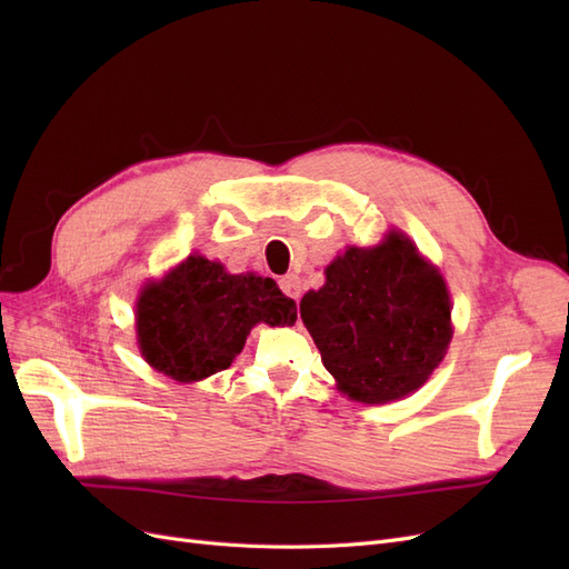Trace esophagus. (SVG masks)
I'll list each match as a JSON object with an SVG mask.
<instances>
[{
    "label": "esophagus",
    "instance_id": "1",
    "mask_svg": "<svg viewBox=\"0 0 569 569\" xmlns=\"http://www.w3.org/2000/svg\"><path fill=\"white\" fill-rule=\"evenodd\" d=\"M280 289L284 291V295L289 299H299L301 297V280L297 278V274H284V278L280 280Z\"/></svg>",
    "mask_w": 569,
    "mask_h": 569
}]
</instances>
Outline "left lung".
Returning a JSON list of instances; mask_svg holds the SVG:
<instances>
[{
	"label": "left lung",
	"instance_id": "obj_1",
	"mask_svg": "<svg viewBox=\"0 0 569 569\" xmlns=\"http://www.w3.org/2000/svg\"><path fill=\"white\" fill-rule=\"evenodd\" d=\"M299 308L327 372L363 403L420 389L451 341L449 289L399 232L339 256Z\"/></svg>",
	"mask_w": 569,
	"mask_h": 569
}]
</instances>
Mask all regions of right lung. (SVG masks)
<instances>
[{"mask_svg": "<svg viewBox=\"0 0 569 569\" xmlns=\"http://www.w3.org/2000/svg\"><path fill=\"white\" fill-rule=\"evenodd\" d=\"M297 320V303L270 278L228 274L220 263L189 256L137 303V341L147 363L178 382L230 368L256 322Z\"/></svg>", "mask_w": 569, "mask_h": 569, "instance_id": "obj_1", "label": "right lung"}]
</instances>
